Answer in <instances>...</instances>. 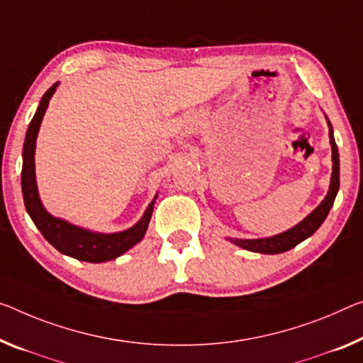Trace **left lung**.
Instances as JSON below:
<instances>
[{"label":"left lung","instance_id":"left-lung-1","mask_svg":"<svg viewBox=\"0 0 363 363\" xmlns=\"http://www.w3.org/2000/svg\"><path fill=\"white\" fill-rule=\"evenodd\" d=\"M326 116V115H325ZM328 126H330V144H331V154H333V174H331V183L330 189H328V194L325 199L321 201L320 206L315 211L305 217L303 220H300L297 225H294L289 230L277 233L274 237H266V238H230L228 237V242H232L237 247L248 250V252L253 253H263V255H277L284 253L287 250L297 247L298 243H302L303 240L313 235V233L320 228V225L325 222V219L330 214V209L333 208L334 199H336V194L339 191V152L336 141H334L333 135V126L330 118L326 116Z\"/></svg>","mask_w":363,"mask_h":363}]
</instances>
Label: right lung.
<instances>
[{"instance_id": "obj_1", "label": "right lung", "mask_w": 363, "mask_h": 363, "mask_svg": "<svg viewBox=\"0 0 363 363\" xmlns=\"http://www.w3.org/2000/svg\"><path fill=\"white\" fill-rule=\"evenodd\" d=\"M58 84L60 82H55L43 94L35 115H33L29 128H27L24 147H22V198H24L26 209L33 220V224L40 230L42 235L45 237L47 242L53 245L60 253L79 261H87V263H105V261L115 259L126 253L128 250L135 247L146 235L157 194L150 201L147 209L144 211L143 217L135 225L115 233L92 232L89 228H82L79 225L71 224L68 220L60 219V217H55L43 208L40 196H38L35 180V146L43 115H45L50 99L53 97Z\"/></svg>"}]
</instances>
